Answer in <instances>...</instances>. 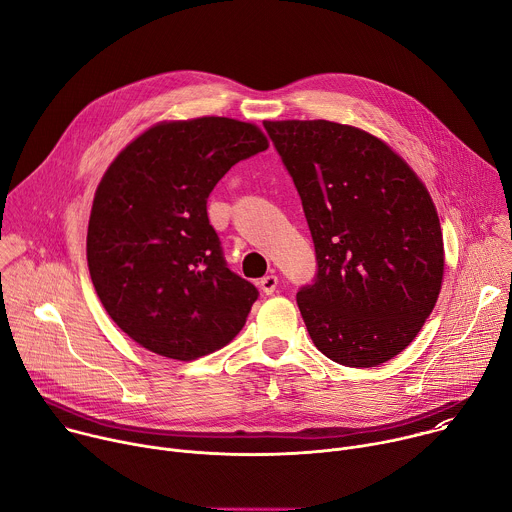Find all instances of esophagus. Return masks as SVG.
Here are the masks:
<instances>
[{"instance_id": "obj_1", "label": "esophagus", "mask_w": 512, "mask_h": 512, "mask_svg": "<svg viewBox=\"0 0 512 512\" xmlns=\"http://www.w3.org/2000/svg\"><path fill=\"white\" fill-rule=\"evenodd\" d=\"M277 285H279V279H277L275 273H269L263 279H259V287L263 289V294H267V296H271L273 291H277Z\"/></svg>"}]
</instances>
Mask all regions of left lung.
<instances>
[{
	"instance_id": "left-lung-1",
	"label": "left lung",
	"mask_w": 512,
	"mask_h": 512,
	"mask_svg": "<svg viewBox=\"0 0 512 512\" xmlns=\"http://www.w3.org/2000/svg\"><path fill=\"white\" fill-rule=\"evenodd\" d=\"M263 125L316 247V281L298 291L310 338L344 367H377L413 342L440 296L446 255L435 204L369 131L326 119Z\"/></svg>"
}]
</instances>
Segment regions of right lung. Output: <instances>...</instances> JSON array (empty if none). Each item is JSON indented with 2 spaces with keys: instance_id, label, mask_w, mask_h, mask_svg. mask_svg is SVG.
<instances>
[{
  "instance_id": "1",
  "label": "right lung",
  "mask_w": 512,
  "mask_h": 512,
  "mask_svg": "<svg viewBox=\"0 0 512 512\" xmlns=\"http://www.w3.org/2000/svg\"><path fill=\"white\" fill-rule=\"evenodd\" d=\"M267 148L255 123L160 121L105 170L89 218V273L111 320L145 350L188 362L245 326L257 289L227 267L206 198Z\"/></svg>"
}]
</instances>
